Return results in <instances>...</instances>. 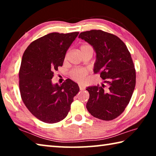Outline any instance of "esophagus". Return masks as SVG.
I'll return each instance as SVG.
<instances>
[{"label":"esophagus","instance_id":"esophagus-1","mask_svg":"<svg viewBox=\"0 0 156 156\" xmlns=\"http://www.w3.org/2000/svg\"><path fill=\"white\" fill-rule=\"evenodd\" d=\"M79 88H80V90H81V91H83V90H84V89H85V88H84V87H83V85H79Z\"/></svg>","mask_w":156,"mask_h":156}]
</instances>
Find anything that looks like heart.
Returning <instances> with one entry per match:
<instances>
[{
  "mask_svg": "<svg viewBox=\"0 0 156 156\" xmlns=\"http://www.w3.org/2000/svg\"><path fill=\"white\" fill-rule=\"evenodd\" d=\"M90 47L87 44H84V45H82L80 47V49H83L86 48V47ZM87 73L86 69H76L72 70L70 73V76L73 80H74L77 82H83L85 80L86 75Z\"/></svg>",
  "mask_w": 156,
  "mask_h": 156,
  "instance_id": "obj_1",
  "label": "heart"
}]
</instances>
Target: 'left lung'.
<instances>
[{"mask_svg":"<svg viewBox=\"0 0 156 156\" xmlns=\"http://www.w3.org/2000/svg\"><path fill=\"white\" fill-rule=\"evenodd\" d=\"M78 38L93 47L96 54L94 72L100 73L106 85L89 87L86 107L94 117L112 120L127 106L136 86V70L130 53L123 42L102 30L81 32Z\"/></svg>","mask_w":156,"mask_h":156,"instance_id":"1","label":"left lung"}]
</instances>
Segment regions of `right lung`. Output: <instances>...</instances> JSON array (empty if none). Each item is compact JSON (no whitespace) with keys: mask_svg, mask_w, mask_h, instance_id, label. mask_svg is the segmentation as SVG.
Wrapping results in <instances>:
<instances>
[{"mask_svg":"<svg viewBox=\"0 0 156 156\" xmlns=\"http://www.w3.org/2000/svg\"><path fill=\"white\" fill-rule=\"evenodd\" d=\"M78 34H47L33 41L23 54L19 71L20 96L28 110L44 122L64 119L80 90L71 79L60 85L51 81L54 72L62 66L66 52Z\"/></svg>","mask_w":156,"mask_h":156,"instance_id":"right-lung-1","label":"right lung"}]
</instances>
